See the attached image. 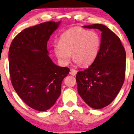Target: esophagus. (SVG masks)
<instances>
[{
  "mask_svg": "<svg viewBox=\"0 0 134 134\" xmlns=\"http://www.w3.org/2000/svg\"><path fill=\"white\" fill-rule=\"evenodd\" d=\"M77 71L74 70V69H71V71H70V74L72 76H75L77 74Z\"/></svg>",
  "mask_w": 134,
  "mask_h": 134,
  "instance_id": "esophagus-1",
  "label": "esophagus"
}]
</instances>
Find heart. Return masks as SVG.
<instances>
[{
	"instance_id": "heart-1",
	"label": "heart",
	"mask_w": 134,
	"mask_h": 134,
	"mask_svg": "<svg viewBox=\"0 0 134 134\" xmlns=\"http://www.w3.org/2000/svg\"><path fill=\"white\" fill-rule=\"evenodd\" d=\"M100 45L99 35L94 31L74 28L64 32L59 42L53 44V51L58 62L67 66L72 58L82 66L91 64L96 58Z\"/></svg>"
}]
</instances>
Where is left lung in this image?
<instances>
[{"instance_id":"left-lung-1","label":"left lung","mask_w":134,"mask_h":134,"mask_svg":"<svg viewBox=\"0 0 134 134\" xmlns=\"http://www.w3.org/2000/svg\"><path fill=\"white\" fill-rule=\"evenodd\" d=\"M101 32L99 51L88 68L77 72V92L87 105L99 109L110 104L122 86L125 79V51L119 38L106 26H83Z\"/></svg>"}]
</instances>
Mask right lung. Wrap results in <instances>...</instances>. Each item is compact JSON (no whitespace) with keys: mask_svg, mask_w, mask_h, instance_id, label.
I'll return each mask as SVG.
<instances>
[{"mask_svg":"<svg viewBox=\"0 0 134 134\" xmlns=\"http://www.w3.org/2000/svg\"><path fill=\"white\" fill-rule=\"evenodd\" d=\"M61 21H48L25 29L13 40L9 52L13 87L26 104L35 110L51 108L61 94L62 82L70 72L49 57L47 42Z\"/></svg>","mask_w":134,"mask_h":134,"instance_id":"1","label":"right lung"}]
</instances>
